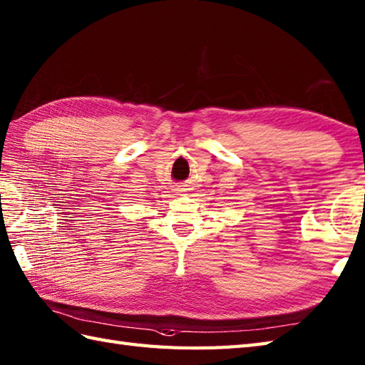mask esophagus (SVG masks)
<instances>
[{"mask_svg":"<svg viewBox=\"0 0 365 365\" xmlns=\"http://www.w3.org/2000/svg\"><path fill=\"white\" fill-rule=\"evenodd\" d=\"M189 189H187V185H185L184 182H180V184H176L175 187H173V192H175V195H184L185 192H187Z\"/></svg>","mask_w":365,"mask_h":365,"instance_id":"esophagus-1","label":"esophagus"}]
</instances>
